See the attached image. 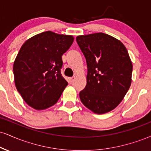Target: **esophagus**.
I'll return each instance as SVG.
<instances>
[{
    "label": "esophagus",
    "mask_w": 151,
    "mask_h": 151,
    "mask_svg": "<svg viewBox=\"0 0 151 151\" xmlns=\"http://www.w3.org/2000/svg\"><path fill=\"white\" fill-rule=\"evenodd\" d=\"M74 80H75V77H72L70 78V82H71V83L74 82Z\"/></svg>",
    "instance_id": "obj_1"
}]
</instances>
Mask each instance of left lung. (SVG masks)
I'll return each instance as SVG.
<instances>
[{
    "label": "left lung",
    "mask_w": 151,
    "mask_h": 151,
    "mask_svg": "<svg viewBox=\"0 0 151 151\" xmlns=\"http://www.w3.org/2000/svg\"><path fill=\"white\" fill-rule=\"evenodd\" d=\"M77 44L86 60V85L80 91L81 103L96 114L115 109L132 83V66L122 43L104 33L78 36Z\"/></svg>",
    "instance_id": "8db88e82"
}]
</instances>
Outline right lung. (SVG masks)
<instances>
[{
    "label": "right lung",
    "instance_id": "right-lung-1",
    "mask_svg": "<svg viewBox=\"0 0 151 151\" xmlns=\"http://www.w3.org/2000/svg\"><path fill=\"white\" fill-rule=\"evenodd\" d=\"M74 41L50 31L34 36L22 46L13 65L15 86L24 101L37 110L55 105L68 83L62 76V56Z\"/></svg>",
    "mask_w": 151,
    "mask_h": 151
}]
</instances>
